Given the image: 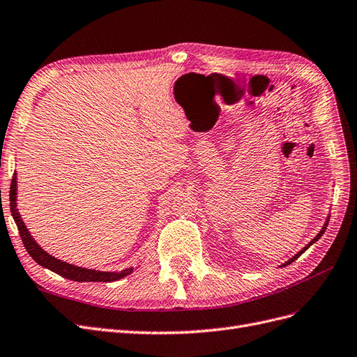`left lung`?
Instances as JSON below:
<instances>
[{
    "label": "left lung",
    "instance_id": "8db88e82",
    "mask_svg": "<svg viewBox=\"0 0 357 357\" xmlns=\"http://www.w3.org/2000/svg\"><path fill=\"white\" fill-rule=\"evenodd\" d=\"M328 221H329V220H328ZM326 226H328V223H325V226H324V227H322V230H321V231H319V233H317V236H316V238H314V239H313V241H312V242H309V245H307V247H304V250H301V251H300V252H298V254H296V255H294V257H292V258H291V260H289V261H287V263H285V264H282V266H287V264H291V263H292V261H296V260H297V258H298V257H300V255H301V254H303V252H304V251H305V250H307V248H310V247H312V245H313V243H314V242H316V241H317V239H321V236H322V235H324V231H325V230H326Z\"/></svg>",
    "mask_w": 357,
    "mask_h": 357
}]
</instances>
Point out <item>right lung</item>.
I'll list each match as a JSON object with an SVG mask.
<instances>
[{"mask_svg": "<svg viewBox=\"0 0 357 357\" xmlns=\"http://www.w3.org/2000/svg\"><path fill=\"white\" fill-rule=\"evenodd\" d=\"M16 173L13 176V180H11V186H10V210L11 215H13L17 229H19V235L20 239L24 245V248L29 252V255L33 258V260L38 263L40 266L52 270V272L63 276L66 279L75 280V282H114L118 279L126 278L132 272V267L122 270V272H99V270H91V268H82L78 266H73L69 263H65L61 260H57V258L52 257L50 254H47L38 243L33 241L31 236L29 230L24 226L23 220L20 218V214L17 211V205H16V190H17V181H16Z\"/></svg>", "mask_w": 357, "mask_h": 357, "instance_id": "add662e5", "label": "right lung"}]
</instances>
